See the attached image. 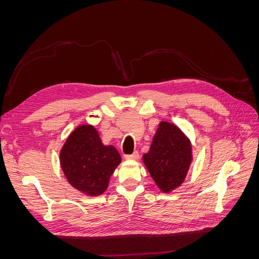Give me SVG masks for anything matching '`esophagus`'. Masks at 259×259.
<instances>
[{"label": "esophagus", "instance_id": "esophagus-1", "mask_svg": "<svg viewBox=\"0 0 259 259\" xmlns=\"http://www.w3.org/2000/svg\"><path fill=\"white\" fill-rule=\"evenodd\" d=\"M138 156H139V154H138V152L137 151H135L134 153H132V154H128V155H125V159L126 160H137L138 159Z\"/></svg>", "mask_w": 259, "mask_h": 259}]
</instances>
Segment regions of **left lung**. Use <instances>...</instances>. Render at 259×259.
Masks as SVG:
<instances>
[{"instance_id":"8db88e82","label":"left lung","mask_w":259,"mask_h":259,"mask_svg":"<svg viewBox=\"0 0 259 259\" xmlns=\"http://www.w3.org/2000/svg\"><path fill=\"white\" fill-rule=\"evenodd\" d=\"M193 160L190 138L175 124L161 121L143 162L156 187L168 193L182 186Z\"/></svg>"}]
</instances>
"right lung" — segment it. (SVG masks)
<instances>
[{"label":"right lung","instance_id":"add662e5","mask_svg":"<svg viewBox=\"0 0 259 259\" xmlns=\"http://www.w3.org/2000/svg\"><path fill=\"white\" fill-rule=\"evenodd\" d=\"M121 161L116 149L104 145L91 124L77 125L59 152L60 167L68 183L89 197H98L107 190Z\"/></svg>","mask_w":259,"mask_h":259}]
</instances>
